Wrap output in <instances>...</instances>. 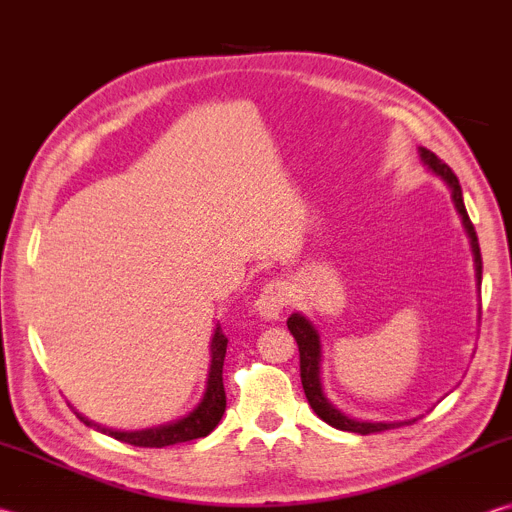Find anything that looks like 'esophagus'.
<instances>
[{
	"instance_id": "34e87169",
	"label": "esophagus",
	"mask_w": 512,
	"mask_h": 512,
	"mask_svg": "<svg viewBox=\"0 0 512 512\" xmlns=\"http://www.w3.org/2000/svg\"><path fill=\"white\" fill-rule=\"evenodd\" d=\"M259 315L266 319H279V315L284 313V308L288 306V286L282 279H273L264 286L262 293H259L257 302H255Z\"/></svg>"
}]
</instances>
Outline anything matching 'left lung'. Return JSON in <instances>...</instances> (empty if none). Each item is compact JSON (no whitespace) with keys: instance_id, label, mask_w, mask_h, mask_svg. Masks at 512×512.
I'll return each mask as SVG.
<instances>
[{"instance_id":"obj_1","label":"left lung","mask_w":512,"mask_h":512,"mask_svg":"<svg viewBox=\"0 0 512 512\" xmlns=\"http://www.w3.org/2000/svg\"><path fill=\"white\" fill-rule=\"evenodd\" d=\"M419 155H422L424 164H428L430 170L444 179V182L450 186V193H453V202L455 208L462 215V222L466 233L470 237V248H473L475 255V275H477V284H482V253H479V242H477V233L475 226L470 222V217L466 213L464 199H462V186H459V179L453 173V168L448 164H444L435 153H430L426 148H419ZM288 330L290 335L295 337L297 348H299V375H302V386L310 408L315 410L319 419H324L326 424H330L333 428L339 430H348V433H359V435H370V433H382V430H390L395 428L397 424H384V422H357V419H348L344 413L328 402L324 397L322 390V382H319V362H322V348H319V335L317 330L313 328V324L308 322L306 317H302L299 313L288 317Z\"/></svg>"}]
</instances>
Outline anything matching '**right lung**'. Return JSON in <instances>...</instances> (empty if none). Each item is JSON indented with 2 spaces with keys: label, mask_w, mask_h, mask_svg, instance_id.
I'll return each instance as SVG.
<instances>
[{
  "label": "right lung",
  "mask_w": 512,
  "mask_h": 512,
  "mask_svg": "<svg viewBox=\"0 0 512 512\" xmlns=\"http://www.w3.org/2000/svg\"><path fill=\"white\" fill-rule=\"evenodd\" d=\"M226 346L228 337L222 333V328L217 326L213 342H210V370H208V382H206V393L204 399L193 413L179 419L175 424L157 426V428H146V430H135V433H119V430H108L88 422L86 417L77 415L86 426H93L102 433L115 437L117 442H124L130 446L139 448H164L173 444L190 442V439H199L213 433V428L219 424L224 410H226V390H224V357H226Z\"/></svg>",
  "instance_id": "obj_1"
}]
</instances>
